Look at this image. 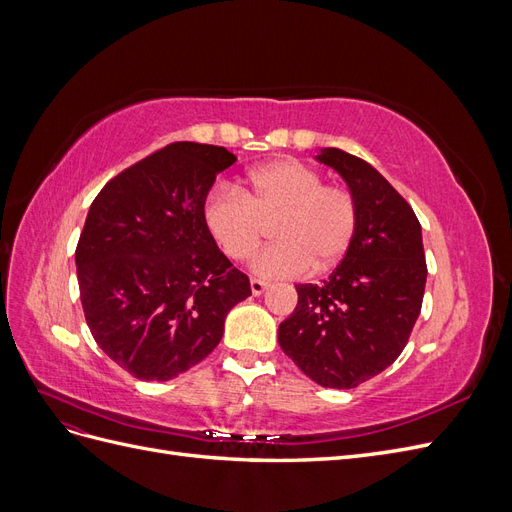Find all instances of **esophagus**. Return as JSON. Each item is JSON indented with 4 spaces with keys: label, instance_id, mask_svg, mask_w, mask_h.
Listing matches in <instances>:
<instances>
[{
    "label": "esophagus",
    "instance_id": "1",
    "mask_svg": "<svg viewBox=\"0 0 512 512\" xmlns=\"http://www.w3.org/2000/svg\"><path fill=\"white\" fill-rule=\"evenodd\" d=\"M250 288H252V292L256 294V297H258V294H262V292H265V290L269 288V284H267L265 280H258V277H252V280H250Z\"/></svg>",
    "mask_w": 512,
    "mask_h": 512
}]
</instances>
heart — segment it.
I'll list each match as a JSON object with an SVG mask.
<instances>
[{
    "mask_svg": "<svg viewBox=\"0 0 512 512\" xmlns=\"http://www.w3.org/2000/svg\"><path fill=\"white\" fill-rule=\"evenodd\" d=\"M273 222V241L254 258V271L292 277L327 271L350 250L359 226L354 196L322 183L318 170L297 160H275L247 173L239 190L220 188L205 203V224L222 252L247 260Z\"/></svg>",
    "mask_w": 512,
    "mask_h": 512,
    "instance_id": "heart-1",
    "label": "heart"
}]
</instances>
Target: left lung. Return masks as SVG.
<instances>
[{
  "label": "left lung",
  "instance_id": "left-lung-1",
  "mask_svg": "<svg viewBox=\"0 0 512 512\" xmlns=\"http://www.w3.org/2000/svg\"><path fill=\"white\" fill-rule=\"evenodd\" d=\"M316 160L348 183L359 226L329 280L297 284L299 303L277 342L320 386L354 389L408 344L427 282L423 235L406 198L374 166L335 147Z\"/></svg>",
  "mask_w": 512,
  "mask_h": 512
}]
</instances>
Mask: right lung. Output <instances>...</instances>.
Listing matches in <instances>:
<instances>
[{
    "instance_id": "1",
    "label": "right lung",
    "mask_w": 512,
    "mask_h": 512,
    "mask_svg": "<svg viewBox=\"0 0 512 512\" xmlns=\"http://www.w3.org/2000/svg\"><path fill=\"white\" fill-rule=\"evenodd\" d=\"M224 147L166 145L108 181L76 245V275L96 344L138 380H170L224 335L226 314L252 294L205 224Z\"/></svg>"
}]
</instances>
